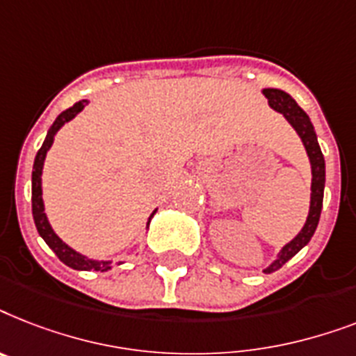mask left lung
Wrapping results in <instances>:
<instances>
[{
  "instance_id": "8db88e82",
  "label": "left lung",
  "mask_w": 356,
  "mask_h": 356,
  "mask_svg": "<svg viewBox=\"0 0 356 356\" xmlns=\"http://www.w3.org/2000/svg\"><path fill=\"white\" fill-rule=\"evenodd\" d=\"M263 95L268 99V104L272 110L283 113V118L291 123L292 129L296 130V134L300 136L301 143L305 147L307 156H309V161H311V206H309V215H307V220L303 224V227L300 229V233L292 238L291 243H286L283 248L277 252L275 259L272 263L263 270L264 274H270L274 270L281 268L286 261H291L301 248H305L309 241L312 238L314 232L318 227V220H320V213H322V204H323V189H325V160H323L322 149L318 145L316 132H314V127H312L311 119L307 115L298 102L289 95L283 90H277V88H264Z\"/></svg>"
}]
</instances>
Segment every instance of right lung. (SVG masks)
<instances>
[{
  "label": "right lung",
  "instance_id": "obj_1",
  "mask_svg": "<svg viewBox=\"0 0 356 356\" xmlns=\"http://www.w3.org/2000/svg\"><path fill=\"white\" fill-rule=\"evenodd\" d=\"M90 101H79L75 102L73 106L67 108L65 112H62L58 118L55 119V123L51 124V129L47 130V136H45L44 143L40 147V150L36 152V158H34V165H33V178H31V184H33V218L34 224H36V229H38L40 237L44 238L45 244L49 246L53 252L56 254V257L60 259L62 263L67 264L70 268L75 270H95V272H108V270H112V259H92L88 257V255L81 254V252H76L75 248H71L70 244L64 243L58 235L55 233L53 226L49 224V218L45 215V206H44V198H42V170H44V161L45 156L49 152V149L53 147V141H55L56 132L64 127L65 123H70L71 119L76 118V113H81L86 104ZM158 209L150 213L149 220H147V227H149L150 220L154 217V213ZM118 264H123V261H119Z\"/></svg>",
  "mask_w": 356,
  "mask_h": 356
}]
</instances>
